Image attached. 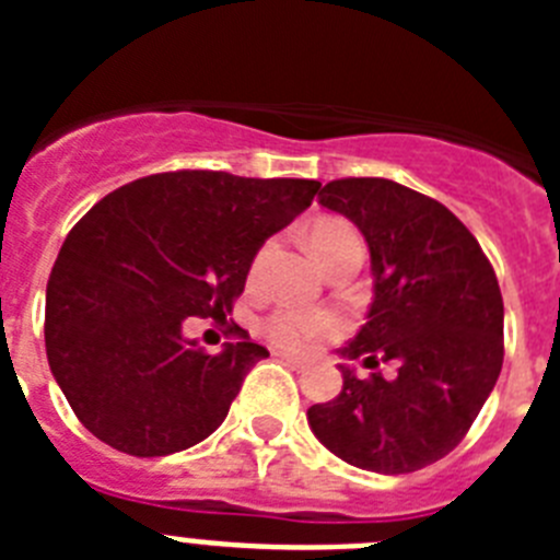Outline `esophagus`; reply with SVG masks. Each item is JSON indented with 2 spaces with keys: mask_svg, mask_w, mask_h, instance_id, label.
<instances>
[{
  "mask_svg": "<svg viewBox=\"0 0 560 560\" xmlns=\"http://www.w3.org/2000/svg\"><path fill=\"white\" fill-rule=\"evenodd\" d=\"M277 355H280V359H283V361H289V364H291V368H294V370H303V368H305V359H303V355L289 353V350H277Z\"/></svg>",
  "mask_w": 560,
  "mask_h": 560,
  "instance_id": "1",
  "label": "esophagus"
}]
</instances>
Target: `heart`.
Here are the masks:
<instances>
[{
  "mask_svg": "<svg viewBox=\"0 0 560 560\" xmlns=\"http://www.w3.org/2000/svg\"><path fill=\"white\" fill-rule=\"evenodd\" d=\"M305 246L314 255V260L319 266L330 264L339 252L361 249V237L348 221L341 219H319L308 226L305 232ZM266 334L275 345L280 348H305L311 341L330 339V336L339 334V319L325 311H294V308H280L266 319Z\"/></svg>",
  "mask_w": 560,
  "mask_h": 560,
  "instance_id": "obj_1",
  "label": "heart"
}]
</instances>
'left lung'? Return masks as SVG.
Masks as SVG:
<instances>
[{"label":"left lung","instance_id":"1","mask_svg":"<svg viewBox=\"0 0 560 560\" xmlns=\"http://www.w3.org/2000/svg\"><path fill=\"white\" fill-rule=\"evenodd\" d=\"M319 205L370 246L373 303L341 350V393L308 409L328 452L375 474H412L468 434L504 359V305L491 260L448 207L389 179H336ZM378 363H389L384 376Z\"/></svg>","mask_w":560,"mask_h":560}]
</instances>
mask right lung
<instances>
[{"mask_svg":"<svg viewBox=\"0 0 560 560\" xmlns=\"http://www.w3.org/2000/svg\"><path fill=\"white\" fill-rule=\"evenodd\" d=\"M319 182L224 171L153 173L72 226L47 283L49 370L83 427L131 457H165L224 423L269 350L230 325L221 353L185 339L219 319L257 249L311 207Z\"/></svg>","mask_w":560,"mask_h":560,"instance_id":"obj_1","label":"right lung"}]
</instances>
